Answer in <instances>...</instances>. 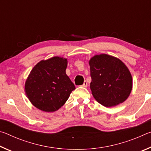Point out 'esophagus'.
I'll use <instances>...</instances> for the list:
<instances>
[{"label": "esophagus", "instance_id": "34e87169", "mask_svg": "<svg viewBox=\"0 0 151 151\" xmlns=\"http://www.w3.org/2000/svg\"><path fill=\"white\" fill-rule=\"evenodd\" d=\"M87 83H86V81H85L83 83V85H82V86H83V87H86V86H87Z\"/></svg>", "mask_w": 151, "mask_h": 151}]
</instances>
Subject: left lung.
<instances>
[{"instance_id": "left-lung-1", "label": "left lung", "mask_w": 151, "mask_h": 151, "mask_svg": "<svg viewBox=\"0 0 151 151\" xmlns=\"http://www.w3.org/2000/svg\"><path fill=\"white\" fill-rule=\"evenodd\" d=\"M90 88L95 100L106 107L124 102L132 88L129 68L119 58L106 54L94 55L89 60Z\"/></svg>"}]
</instances>
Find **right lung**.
<instances>
[{
    "mask_svg": "<svg viewBox=\"0 0 151 151\" xmlns=\"http://www.w3.org/2000/svg\"><path fill=\"white\" fill-rule=\"evenodd\" d=\"M68 61L65 58L53 57L36 65L25 82L28 99L36 108L45 112H55L63 106L74 84L66 74Z\"/></svg>",
    "mask_w": 151,
    "mask_h": 151,
    "instance_id": "1",
    "label": "right lung"
}]
</instances>
